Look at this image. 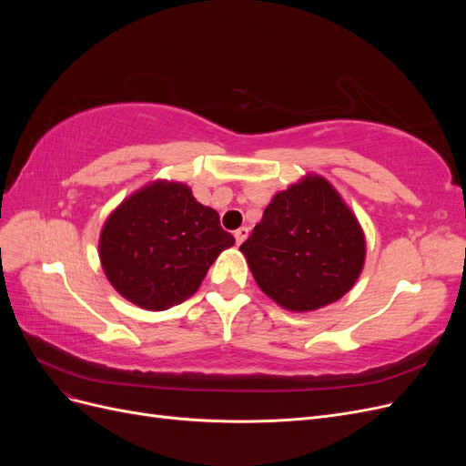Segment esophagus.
Returning a JSON list of instances; mask_svg holds the SVG:
<instances>
[{"mask_svg":"<svg viewBox=\"0 0 466 466\" xmlns=\"http://www.w3.org/2000/svg\"><path fill=\"white\" fill-rule=\"evenodd\" d=\"M247 237H248V228H238V229L235 231V241H237V245H241Z\"/></svg>","mask_w":466,"mask_h":466,"instance_id":"esophagus-1","label":"esophagus"}]
</instances>
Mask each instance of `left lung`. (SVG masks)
Segmentation results:
<instances>
[{
  "mask_svg": "<svg viewBox=\"0 0 466 466\" xmlns=\"http://www.w3.org/2000/svg\"><path fill=\"white\" fill-rule=\"evenodd\" d=\"M241 252L268 298L305 313L338 301L356 284L365 237L330 182L309 175L274 196Z\"/></svg>",
  "mask_w": 466,
  "mask_h": 466,
  "instance_id": "left-lung-1",
  "label": "left lung"
}]
</instances>
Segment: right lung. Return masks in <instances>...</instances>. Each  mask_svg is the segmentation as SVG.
I'll use <instances>...</instances> for the list:
<instances>
[{
    "label": "right lung",
    "instance_id": "obj_1",
    "mask_svg": "<svg viewBox=\"0 0 466 466\" xmlns=\"http://www.w3.org/2000/svg\"><path fill=\"white\" fill-rule=\"evenodd\" d=\"M233 243L218 211L196 202L187 185L157 180L108 216L98 255L122 298L165 311L194 295L219 252Z\"/></svg>",
    "mask_w": 466,
    "mask_h": 466
}]
</instances>
